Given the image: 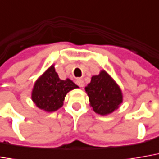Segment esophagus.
Segmentation results:
<instances>
[{
    "instance_id": "34e87169",
    "label": "esophagus",
    "mask_w": 159,
    "mask_h": 159,
    "mask_svg": "<svg viewBox=\"0 0 159 159\" xmlns=\"http://www.w3.org/2000/svg\"><path fill=\"white\" fill-rule=\"evenodd\" d=\"M75 83H76V84H77L79 87H81V88H82V87H84V82L83 79H81V78H77L76 81H75Z\"/></svg>"
}]
</instances>
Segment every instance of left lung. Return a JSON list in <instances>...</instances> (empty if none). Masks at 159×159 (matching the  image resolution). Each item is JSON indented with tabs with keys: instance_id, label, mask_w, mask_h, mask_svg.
<instances>
[{
	"instance_id": "1",
	"label": "left lung",
	"mask_w": 159,
	"mask_h": 159,
	"mask_svg": "<svg viewBox=\"0 0 159 159\" xmlns=\"http://www.w3.org/2000/svg\"><path fill=\"white\" fill-rule=\"evenodd\" d=\"M85 91L88 94L90 107L102 116L112 113L123 102L120 87L105 70L91 77Z\"/></svg>"
}]
</instances>
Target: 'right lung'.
<instances>
[{
	"instance_id": "add662e5",
	"label": "right lung",
	"mask_w": 159,
	"mask_h": 159,
	"mask_svg": "<svg viewBox=\"0 0 159 159\" xmlns=\"http://www.w3.org/2000/svg\"><path fill=\"white\" fill-rule=\"evenodd\" d=\"M76 88L78 86L70 79H60L52 65L34 83L31 98L39 109L53 112L63 105L67 93Z\"/></svg>"
}]
</instances>
